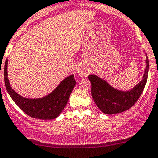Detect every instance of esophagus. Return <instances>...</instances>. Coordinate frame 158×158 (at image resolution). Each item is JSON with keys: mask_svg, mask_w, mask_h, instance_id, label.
I'll use <instances>...</instances> for the list:
<instances>
[{"mask_svg": "<svg viewBox=\"0 0 158 158\" xmlns=\"http://www.w3.org/2000/svg\"><path fill=\"white\" fill-rule=\"evenodd\" d=\"M78 72H79V76H82V77H85V76H86V75H87V72H86V71L83 70V69H79V70L78 71Z\"/></svg>", "mask_w": 158, "mask_h": 158, "instance_id": "esophagus-1", "label": "esophagus"}]
</instances>
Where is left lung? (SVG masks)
I'll return each mask as SVG.
<instances>
[{
    "label": "left lung",
    "instance_id": "1",
    "mask_svg": "<svg viewBox=\"0 0 158 158\" xmlns=\"http://www.w3.org/2000/svg\"><path fill=\"white\" fill-rule=\"evenodd\" d=\"M149 71V60L146 57V69L141 82L131 90L124 92L117 90L103 79L94 75H89L91 82V94L95 104L102 113L112 115L127 110L134 106L141 96L146 86Z\"/></svg>",
    "mask_w": 158,
    "mask_h": 158
}]
</instances>
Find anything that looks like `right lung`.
<instances>
[{
  "label": "right lung",
  "mask_w": 158,
  "mask_h": 158,
  "mask_svg": "<svg viewBox=\"0 0 158 158\" xmlns=\"http://www.w3.org/2000/svg\"><path fill=\"white\" fill-rule=\"evenodd\" d=\"M7 65L8 60H6L4 76L7 91L21 110L28 116L39 120H52L61 113L76 83L73 75L64 79L59 86L47 96L38 99H29L20 96L12 89L8 79Z\"/></svg>",
  "instance_id": "add662e5"
}]
</instances>
